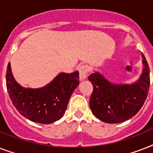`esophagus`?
I'll list each match as a JSON object with an SVG mask.
<instances>
[{"label": "esophagus", "mask_w": 153, "mask_h": 153, "mask_svg": "<svg viewBox=\"0 0 153 153\" xmlns=\"http://www.w3.org/2000/svg\"><path fill=\"white\" fill-rule=\"evenodd\" d=\"M79 79L80 81H82L84 79H86V74H87V72H88V67L86 66H81L79 67Z\"/></svg>", "instance_id": "esophagus-1"}]
</instances>
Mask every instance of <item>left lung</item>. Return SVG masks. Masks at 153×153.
Segmentation results:
<instances>
[{"label": "left lung", "mask_w": 153, "mask_h": 153, "mask_svg": "<svg viewBox=\"0 0 153 153\" xmlns=\"http://www.w3.org/2000/svg\"><path fill=\"white\" fill-rule=\"evenodd\" d=\"M144 69L132 84H114L99 72L89 76L93 85L90 108L94 116L106 123H121L135 116L145 103L150 85L149 67L142 54Z\"/></svg>", "instance_id": "left-lung-1"}]
</instances>
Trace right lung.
I'll return each mask as SVG.
<instances>
[{
	"label": "right lung",
	"mask_w": 153,
	"mask_h": 153,
	"mask_svg": "<svg viewBox=\"0 0 153 153\" xmlns=\"http://www.w3.org/2000/svg\"><path fill=\"white\" fill-rule=\"evenodd\" d=\"M79 79V71L59 73L44 87L25 88L14 79L10 62L6 71V86L13 105L25 117L39 124H51L62 117Z\"/></svg>",
	"instance_id": "right-lung-1"
}]
</instances>
